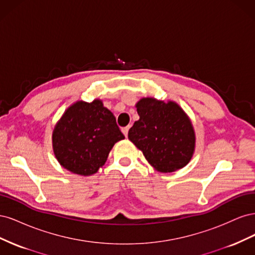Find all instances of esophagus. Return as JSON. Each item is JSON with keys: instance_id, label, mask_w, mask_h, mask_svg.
I'll return each instance as SVG.
<instances>
[{"instance_id": "1", "label": "esophagus", "mask_w": 255, "mask_h": 255, "mask_svg": "<svg viewBox=\"0 0 255 255\" xmlns=\"http://www.w3.org/2000/svg\"><path fill=\"white\" fill-rule=\"evenodd\" d=\"M128 129H129V127H126V128H121V130H122V133H123V135H125L126 137L128 136Z\"/></svg>"}]
</instances>
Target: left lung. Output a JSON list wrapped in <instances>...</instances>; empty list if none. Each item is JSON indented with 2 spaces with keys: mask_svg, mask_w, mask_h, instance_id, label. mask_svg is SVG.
I'll return each instance as SVG.
<instances>
[{
  "mask_svg": "<svg viewBox=\"0 0 255 255\" xmlns=\"http://www.w3.org/2000/svg\"><path fill=\"white\" fill-rule=\"evenodd\" d=\"M139 120L128 130V139L159 172H173L194 156L196 133L188 115L174 101L152 97L136 103Z\"/></svg>",
  "mask_w": 255,
  "mask_h": 255,
  "instance_id": "8db88e82",
  "label": "left lung"
}]
</instances>
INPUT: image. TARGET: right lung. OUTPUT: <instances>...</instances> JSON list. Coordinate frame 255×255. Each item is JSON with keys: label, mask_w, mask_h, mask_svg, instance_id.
Masks as SVG:
<instances>
[{"label": "right lung", "mask_w": 255, "mask_h": 255, "mask_svg": "<svg viewBox=\"0 0 255 255\" xmlns=\"http://www.w3.org/2000/svg\"><path fill=\"white\" fill-rule=\"evenodd\" d=\"M125 139L114 114L102 100L71 104L56 122L52 133L53 152L61 167L89 176L106 163L116 142Z\"/></svg>", "instance_id": "add662e5"}]
</instances>
